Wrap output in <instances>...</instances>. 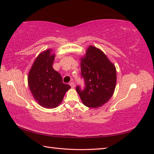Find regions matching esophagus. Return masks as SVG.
<instances>
[{"instance_id":"obj_1","label":"esophagus","mask_w":154,"mask_h":154,"mask_svg":"<svg viewBox=\"0 0 154 154\" xmlns=\"http://www.w3.org/2000/svg\"><path fill=\"white\" fill-rule=\"evenodd\" d=\"M69 85H70V86H71L72 88H74L75 86V85L74 82H71V83H69Z\"/></svg>"}]
</instances>
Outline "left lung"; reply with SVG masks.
I'll list each match as a JSON object with an SVG mask.
<instances>
[{
    "instance_id": "left-lung-1",
    "label": "left lung",
    "mask_w": 154,
    "mask_h": 154,
    "mask_svg": "<svg viewBox=\"0 0 154 154\" xmlns=\"http://www.w3.org/2000/svg\"><path fill=\"white\" fill-rule=\"evenodd\" d=\"M81 61V77L85 85L84 89L76 87L77 92L84 105L93 109L102 106L115 89L116 67L102 51L93 45L88 48Z\"/></svg>"
}]
</instances>
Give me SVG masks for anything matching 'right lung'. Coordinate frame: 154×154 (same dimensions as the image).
<instances>
[{
  "mask_svg": "<svg viewBox=\"0 0 154 154\" xmlns=\"http://www.w3.org/2000/svg\"><path fill=\"white\" fill-rule=\"evenodd\" d=\"M52 50H45L38 55L29 71L28 83L35 101L46 109H54L60 104L71 87L63 83L61 75L55 71V58Z\"/></svg>",
  "mask_w": 154,
  "mask_h": 154,
  "instance_id": "obj_1",
  "label": "right lung"
}]
</instances>
